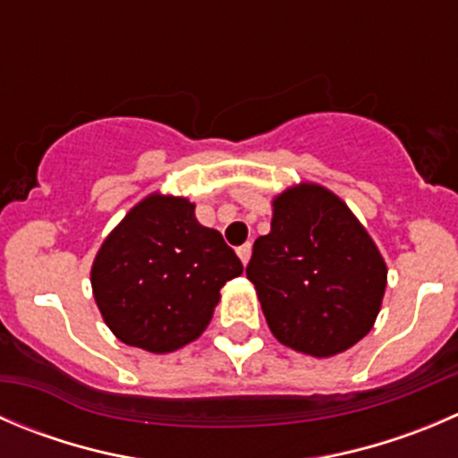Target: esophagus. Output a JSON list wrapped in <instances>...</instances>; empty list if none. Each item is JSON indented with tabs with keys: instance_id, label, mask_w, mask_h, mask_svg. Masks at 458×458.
I'll return each mask as SVG.
<instances>
[{
	"instance_id": "obj_1",
	"label": "esophagus",
	"mask_w": 458,
	"mask_h": 458,
	"mask_svg": "<svg viewBox=\"0 0 458 458\" xmlns=\"http://www.w3.org/2000/svg\"><path fill=\"white\" fill-rule=\"evenodd\" d=\"M250 252H252L250 243H243V246L237 248V255H239V259H242L243 266H246L248 259H250Z\"/></svg>"
}]
</instances>
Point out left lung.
<instances>
[{
  "label": "left lung",
  "instance_id": "obj_1",
  "mask_svg": "<svg viewBox=\"0 0 458 458\" xmlns=\"http://www.w3.org/2000/svg\"><path fill=\"white\" fill-rule=\"evenodd\" d=\"M246 275L273 335L315 358L360 342L387 286V266L365 225L318 183L275 197L270 233L252 246Z\"/></svg>",
  "mask_w": 458,
  "mask_h": 458
}]
</instances>
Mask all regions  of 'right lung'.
Returning a JSON list of instances; mask_svg holds the SVG:
<instances>
[{"label": "right lung", "mask_w": 458, "mask_h": 458, "mask_svg": "<svg viewBox=\"0 0 458 458\" xmlns=\"http://www.w3.org/2000/svg\"><path fill=\"white\" fill-rule=\"evenodd\" d=\"M243 266L219 230L194 216L183 197L149 194L102 242L91 286L118 340L170 353L210 324L219 291Z\"/></svg>", "instance_id": "add662e5"}]
</instances>
